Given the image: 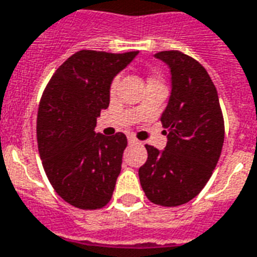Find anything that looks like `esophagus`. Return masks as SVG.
<instances>
[{
    "mask_svg": "<svg viewBox=\"0 0 257 257\" xmlns=\"http://www.w3.org/2000/svg\"><path fill=\"white\" fill-rule=\"evenodd\" d=\"M127 140H128V144H131V145L140 144V141L137 140L136 137H133V136H128V138H127Z\"/></svg>",
    "mask_w": 257,
    "mask_h": 257,
    "instance_id": "34e87169",
    "label": "esophagus"
}]
</instances>
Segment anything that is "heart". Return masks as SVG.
<instances>
[{
  "mask_svg": "<svg viewBox=\"0 0 257 257\" xmlns=\"http://www.w3.org/2000/svg\"><path fill=\"white\" fill-rule=\"evenodd\" d=\"M119 81H120V76H115L112 78V81H111V84H109V93L113 94L115 92H116L117 89V85H119ZM153 81H157V80H150V82H153Z\"/></svg>",
  "mask_w": 257,
  "mask_h": 257,
  "instance_id": "obj_1",
  "label": "heart"
}]
</instances>
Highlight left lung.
I'll use <instances>...</instances> for the list:
<instances>
[{"label":"left lung","mask_w":257,"mask_h":257,"mask_svg":"<svg viewBox=\"0 0 257 257\" xmlns=\"http://www.w3.org/2000/svg\"><path fill=\"white\" fill-rule=\"evenodd\" d=\"M172 93L161 123L168 134L165 149L145 145L148 160L140 168L146 198L163 207H176L194 199L213 175L222 152L225 123L215 85L196 59L181 51H161Z\"/></svg>","instance_id":"1"}]
</instances>
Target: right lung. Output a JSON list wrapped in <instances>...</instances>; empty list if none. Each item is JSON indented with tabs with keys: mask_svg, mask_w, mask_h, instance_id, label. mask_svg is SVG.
I'll return each mask as SVG.
<instances>
[{
	"mask_svg": "<svg viewBox=\"0 0 257 257\" xmlns=\"http://www.w3.org/2000/svg\"><path fill=\"white\" fill-rule=\"evenodd\" d=\"M138 51L81 50L58 67L38 109L36 137L44 172L61 198L81 210H97L112 198L127 138L94 134L109 105V84Z\"/></svg>",
	"mask_w": 257,
	"mask_h": 257,
	"instance_id": "1",
	"label": "right lung"
}]
</instances>
